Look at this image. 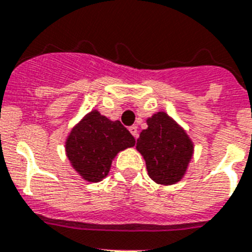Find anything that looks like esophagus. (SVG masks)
<instances>
[{"mask_svg":"<svg viewBox=\"0 0 252 252\" xmlns=\"http://www.w3.org/2000/svg\"><path fill=\"white\" fill-rule=\"evenodd\" d=\"M129 132L132 133L133 137H134L135 139L138 138V128L135 126H129Z\"/></svg>","mask_w":252,"mask_h":252,"instance_id":"obj_1","label":"esophagus"}]
</instances>
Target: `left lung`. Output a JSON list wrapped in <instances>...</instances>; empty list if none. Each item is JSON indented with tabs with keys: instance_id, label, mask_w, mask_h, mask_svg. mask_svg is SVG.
I'll return each mask as SVG.
<instances>
[{
	"instance_id": "obj_1",
	"label": "left lung",
	"mask_w": 252,
	"mask_h": 252,
	"mask_svg": "<svg viewBox=\"0 0 252 252\" xmlns=\"http://www.w3.org/2000/svg\"><path fill=\"white\" fill-rule=\"evenodd\" d=\"M137 139V150L146 161L148 175L155 183L172 185L187 172L194 144L187 132L163 111L147 119Z\"/></svg>"
}]
</instances>
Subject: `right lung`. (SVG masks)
<instances>
[{"mask_svg": "<svg viewBox=\"0 0 252 252\" xmlns=\"http://www.w3.org/2000/svg\"><path fill=\"white\" fill-rule=\"evenodd\" d=\"M134 144V137L119 120L113 122L93 110L71 130L65 155L84 180L99 183L108 176L114 157Z\"/></svg>", "mask_w": 252, "mask_h": 252, "instance_id": "right-lung-1", "label": "right lung"}]
</instances>
